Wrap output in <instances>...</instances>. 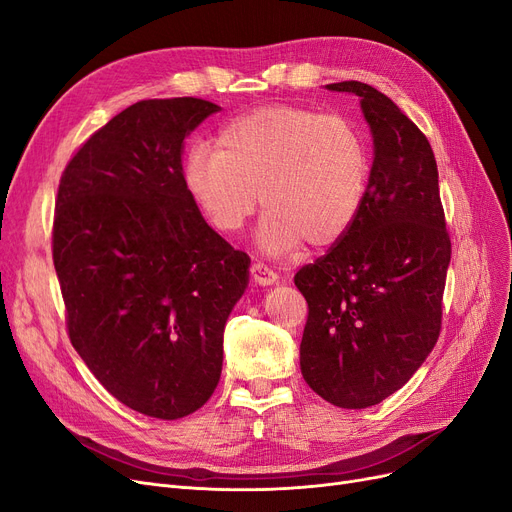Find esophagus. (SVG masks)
<instances>
[{
    "label": "esophagus",
    "instance_id": "obj_1",
    "mask_svg": "<svg viewBox=\"0 0 512 512\" xmlns=\"http://www.w3.org/2000/svg\"><path fill=\"white\" fill-rule=\"evenodd\" d=\"M251 278H253L255 285L268 287V285H274V282L278 280V274L272 268L263 266V263L257 261V263H253V266H251Z\"/></svg>",
    "mask_w": 512,
    "mask_h": 512
}]
</instances>
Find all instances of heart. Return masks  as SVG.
I'll return each mask as SVG.
<instances>
[{
  "mask_svg": "<svg viewBox=\"0 0 512 512\" xmlns=\"http://www.w3.org/2000/svg\"><path fill=\"white\" fill-rule=\"evenodd\" d=\"M183 179L215 232L236 234L261 194L263 249L278 255L301 240L323 249L342 240L361 211L369 154L346 118L272 105L227 124L217 149L189 151Z\"/></svg>",
  "mask_w": 512,
  "mask_h": 512,
  "instance_id": "heart-1",
  "label": "heart"
}]
</instances>
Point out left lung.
<instances>
[{
    "label": "left lung",
    "instance_id": "left-lung-1",
    "mask_svg": "<svg viewBox=\"0 0 512 512\" xmlns=\"http://www.w3.org/2000/svg\"><path fill=\"white\" fill-rule=\"evenodd\" d=\"M327 88L361 99L373 166L346 236L295 274L308 301L299 365L325 401L365 409L403 388L437 344L451 240L424 132L369 84Z\"/></svg>",
    "mask_w": 512,
    "mask_h": 512
}]
</instances>
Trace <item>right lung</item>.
Listing matches in <instances>:
<instances>
[{
	"instance_id": "1",
	"label": "right lung",
	"mask_w": 512,
	"mask_h": 512,
	"mask_svg": "<svg viewBox=\"0 0 512 512\" xmlns=\"http://www.w3.org/2000/svg\"><path fill=\"white\" fill-rule=\"evenodd\" d=\"M211 101L126 107L67 162L52 259L67 333L120 403L177 420L215 392L223 329L249 282V255L200 215L183 179V139Z\"/></svg>"
}]
</instances>
